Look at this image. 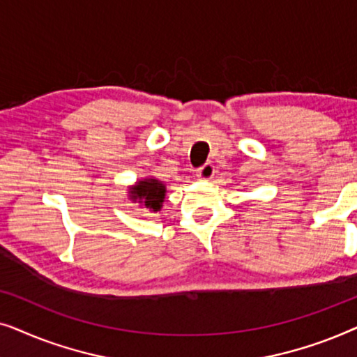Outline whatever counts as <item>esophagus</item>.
<instances>
[{"label":"esophagus","mask_w":357,"mask_h":357,"mask_svg":"<svg viewBox=\"0 0 357 357\" xmlns=\"http://www.w3.org/2000/svg\"><path fill=\"white\" fill-rule=\"evenodd\" d=\"M197 177L199 180H211L214 177V165L213 164H204L203 167L198 169Z\"/></svg>","instance_id":"obj_1"}]
</instances>
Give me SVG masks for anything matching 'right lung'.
Listing matches in <instances>:
<instances>
[{"instance_id":"obj_1","label":"right lung","mask_w":357,"mask_h":357,"mask_svg":"<svg viewBox=\"0 0 357 357\" xmlns=\"http://www.w3.org/2000/svg\"><path fill=\"white\" fill-rule=\"evenodd\" d=\"M165 193H167L165 183L155 177L139 178L131 187H128L130 202L138 203L141 208L149 209L151 213L160 211Z\"/></svg>"}]
</instances>
